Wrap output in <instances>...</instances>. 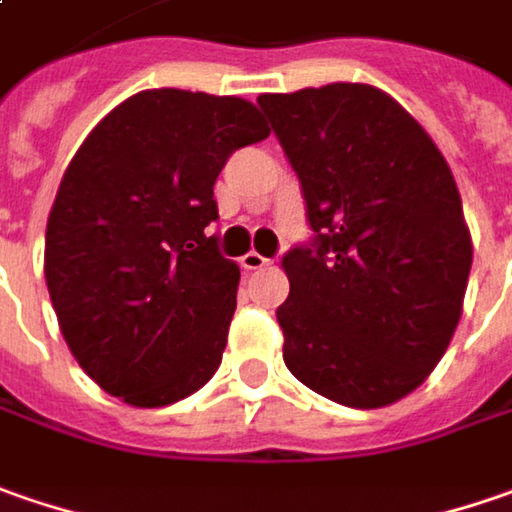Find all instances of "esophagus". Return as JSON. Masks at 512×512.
Masks as SVG:
<instances>
[{"mask_svg": "<svg viewBox=\"0 0 512 512\" xmlns=\"http://www.w3.org/2000/svg\"><path fill=\"white\" fill-rule=\"evenodd\" d=\"M269 263H272L269 257L257 255V252H246V255L240 257V266H243L246 272H257V269H266Z\"/></svg>", "mask_w": 512, "mask_h": 512, "instance_id": "obj_1", "label": "esophagus"}]
</instances>
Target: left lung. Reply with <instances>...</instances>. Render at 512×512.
Here are the masks:
<instances>
[{
	"label": "left lung",
	"instance_id": "obj_1",
	"mask_svg": "<svg viewBox=\"0 0 512 512\" xmlns=\"http://www.w3.org/2000/svg\"><path fill=\"white\" fill-rule=\"evenodd\" d=\"M257 105L312 232L280 260L283 361L335 404L387 407L433 372L461 318L473 246L453 171L372 85L260 94Z\"/></svg>",
	"mask_w": 512,
	"mask_h": 512
}]
</instances>
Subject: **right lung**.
<instances>
[{
    "instance_id": "obj_1",
    "label": "right lung",
    "mask_w": 512,
    "mask_h": 512,
    "mask_svg": "<svg viewBox=\"0 0 512 512\" xmlns=\"http://www.w3.org/2000/svg\"><path fill=\"white\" fill-rule=\"evenodd\" d=\"M269 137L240 97L154 88L79 145L45 232V280L79 367L131 407H166L212 378L240 266L220 255L214 180Z\"/></svg>"
}]
</instances>
